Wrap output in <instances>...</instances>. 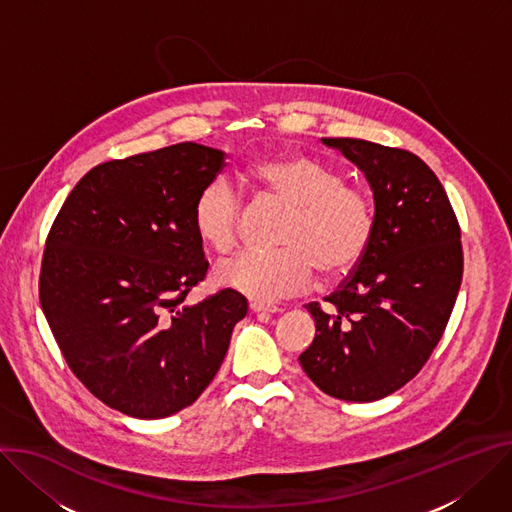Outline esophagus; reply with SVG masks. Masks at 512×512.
I'll return each mask as SVG.
<instances>
[{
    "instance_id": "esophagus-1",
    "label": "esophagus",
    "mask_w": 512,
    "mask_h": 512,
    "mask_svg": "<svg viewBox=\"0 0 512 512\" xmlns=\"http://www.w3.org/2000/svg\"><path fill=\"white\" fill-rule=\"evenodd\" d=\"M249 310H251V312H255V314H259V312H265V314H277V312H282V308H280V306L263 304V302H251V304H249Z\"/></svg>"
}]
</instances>
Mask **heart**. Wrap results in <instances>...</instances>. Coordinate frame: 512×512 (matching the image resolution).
Returning a JSON list of instances; mask_svg holds the SVG:
<instances>
[{
    "label": "heart",
    "mask_w": 512,
    "mask_h": 512,
    "mask_svg": "<svg viewBox=\"0 0 512 512\" xmlns=\"http://www.w3.org/2000/svg\"><path fill=\"white\" fill-rule=\"evenodd\" d=\"M257 188L290 206L277 251H243L216 265V282L253 300H280L304 292L316 269L324 280L347 275L374 237L369 196L314 157L280 155L249 167ZM243 200L230 181L216 177L198 192L192 224L204 245L226 253L237 243Z\"/></svg>",
    "instance_id": "heart-1"
}]
</instances>
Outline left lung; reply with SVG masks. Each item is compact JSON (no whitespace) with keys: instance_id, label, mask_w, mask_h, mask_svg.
Masks as SVG:
<instances>
[{"instance_id":"8db88e82","label":"left lung","mask_w":512,"mask_h":512,"mask_svg":"<svg viewBox=\"0 0 512 512\" xmlns=\"http://www.w3.org/2000/svg\"><path fill=\"white\" fill-rule=\"evenodd\" d=\"M374 192V237L337 292L306 304L316 322L298 357L333 398L380 400L410 382L437 347L463 273L459 224L437 175L416 155L361 138H322Z\"/></svg>"}]
</instances>
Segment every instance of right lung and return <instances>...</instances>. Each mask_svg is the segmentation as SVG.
<instances>
[{"label":"right lung","instance_id":"right-lung-1","mask_svg":"<svg viewBox=\"0 0 512 512\" xmlns=\"http://www.w3.org/2000/svg\"><path fill=\"white\" fill-rule=\"evenodd\" d=\"M224 151L179 143L85 173L46 239L40 304L73 374L134 418H165L214 380L247 298L183 304L208 261L192 224Z\"/></svg>","mask_w":512,"mask_h":512}]
</instances>
